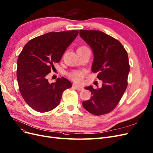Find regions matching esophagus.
<instances>
[{"mask_svg":"<svg viewBox=\"0 0 153 153\" xmlns=\"http://www.w3.org/2000/svg\"><path fill=\"white\" fill-rule=\"evenodd\" d=\"M74 87L76 89L78 90V91H82V90H83L84 89L81 85H79V84H74Z\"/></svg>","mask_w":153,"mask_h":153,"instance_id":"esophagus-1","label":"esophagus"}]
</instances>
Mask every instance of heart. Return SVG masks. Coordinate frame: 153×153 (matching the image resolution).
<instances>
[{"label": "heart", "instance_id": "heart-1", "mask_svg": "<svg viewBox=\"0 0 153 153\" xmlns=\"http://www.w3.org/2000/svg\"><path fill=\"white\" fill-rule=\"evenodd\" d=\"M88 48L85 46L80 47L77 50H83ZM86 72L82 71L79 70H74L71 71L70 72L68 73V76L71 79L76 81V82H79L82 80V79L85 76Z\"/></svg>", "mask_w": 153, "mask_h": 153}]
</instances>
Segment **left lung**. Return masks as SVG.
Masks as SVG:
<instances>
[{
    "label": "left lung",
    "mask_w": 153,
    "mask_h": 153,
    "mask_svg": "<svg viewBox=\"0 0 153 153\" xmlns=\"http://www.w3.org/2000/svg\"><path fill=\"white\" fill-rule=\"evenodd\" d=\"M80 36L94 54L91 70L103 81L100 88H85L91 98L82 102L88 111L95 115L108 114L119 103L127 87L130 65L127 51L115 38L98 30H80Z\"/></svg>",
    "instance_id": "obj_1"
}]
</instances>
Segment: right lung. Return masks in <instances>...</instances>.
I'll return each mask as SVG.
<instances>
[{"instance_id": "1", "label": "right lung", "mask_w": 153, "mask_h": 153, "mask_svg": "<svg viewBox=\"0 0 153 153\" xmlns=\"http://www.w3.org/2000/svg\"><path fill=\"white\" fill-rule=\"evenodd\" d=\"M79 31L50 32L28 42L18 59L17 79L21 96L34 110L47 112L57 106L65 89L72 86L65 77L49 83L47 76L60 62Z\"/></svg>"}]
</instances>
